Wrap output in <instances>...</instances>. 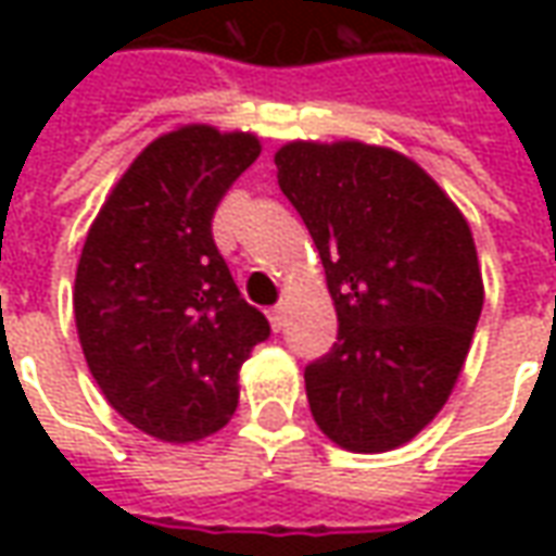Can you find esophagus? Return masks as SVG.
<instances>
[{
	"label": "esophagus",
	"mask_w": 556,
	"mask_h": 556,
	"mask_svg": "<svg viewBox=\"0 0 556 556\" xmlns=\"http://www.w3.org/2000/svg\"><path fill=\"white\" fill-rule=\"evenodd\" d=\"M267 318H270V327H274V330H282V325H286V309H282V306H274V309L267 313Z\"/></svg>",
	"instance_id": "obj_1"
}]
</instances>
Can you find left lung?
I'll list each match as a JSON object with an SVG mask.
<instances>
[{
  "instance_id": "left-lung-1",
  "label": "left lung",
  "mask_w": 556,
  "mask_h": 556,
  "mask_svg": "<svg viewBox=\"0 0 556 556\" xmlns=\"http://www.w3.org/2000/svg\"><path fill=\"white\" fill-rule=\"evenodd\" d=\"M279 190L313 235L337 345L306 366L318 429L390 453L441 414L470 351L485 286L465 214L417 160L361 139H294Z\"/></svg>"
}]
</instances>
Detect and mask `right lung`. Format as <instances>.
Instances as JSON below:
<instances>
[{"label": "right lung", "mask_w": 556, "mask_h": 556, "mask_svg": "<svg viewBox=\"0 0 556 556\" xmlns=\"http://www.w3.org/2000/svg\"><path fill=\"white\" fill-rule=\"evenodd\" d=\"M258 154V137L243 130L160 134L115 181L83 243L74 318L89 372L157 441L223 429L243 361L270 333L211 238L219 199Z\"/></svg>", "instance_id": "1"}]
</instances>
